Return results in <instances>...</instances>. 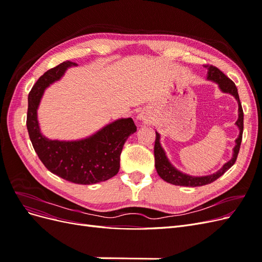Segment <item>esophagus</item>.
Segmentation results:
<instances>
[{"instance_id":"esophagus-1","label":"esophagus","mask_w":262,"mask_h":262,"mask_svg":"<svg viewBox=\"0 0 262 262\" xmlns=\"http://www.w3.org/2000/svg\"><path fill=\"white\" fill-rule=\"evenodd\" d=\"M138 119L139 120H141V121H144V122H147L148 121V119H149V117H148V115L146 114V113H141L139 116H138Z\"/></svg>"}]
</instances>
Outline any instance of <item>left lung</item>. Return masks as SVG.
Segmentation results:
<instances>
[{"mask_svg":"<svg viewBox=\"0 0 262 262\" xmlns=\"http://www.w3.org/2000/svg\"><path fill=\"white\" fill-rule=\"evenodd\" d=\"M205 68H208V78L211 81L216 82L220 86V89L224 93L232 94L233 96L238 101V120L236 121L237 126L239 128V136L236 139V145L234 147V154L233 158L229 162H227L223 167H222L219 171L210 176L204 177H192L185 175V173L180 172L175 167H172L171 164L168 162L167 157L165 155L164 149L162 148L160 144V134L156 132L155 138V144H154V156H155V168L157 170V173L160 175L162 179L165 181L169 182V184L176 185V186H185V187H199L209 185L211 182L215 181L217 178H220L223 173L232 167L235 164L237 156L239 153L241 143L243 139V130H244V112L242 108V104L238 96V92H237V87L235 86V83L228 78L220 69L211 64H205Z\"/></svg>","mask_w":262,"mask_h":262,"instance_id":"obj_1","label":"left lung"}]
</instances>
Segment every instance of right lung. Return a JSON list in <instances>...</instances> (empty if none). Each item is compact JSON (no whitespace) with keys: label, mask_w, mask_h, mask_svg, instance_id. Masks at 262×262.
Returning a JSON list of instances; mask_svg holds the SVG:
<instances>
[{"label":"right lung","mask_w":262,"mask_h":262,"mask_svg":"<svg viewBox=\"0 0 262 262\" xmlns=\"http://www.w3.org/2000/svg\"><path fill=\"white\" fill-rule=\"evenodd\" d=\"M76 63L64 61L39 77L28 95L27 130L31 144L46 168L68 181L93 185L117 175L123 145L137 125L131 118L106 125L94 136L81 141H58L43 137L37 120V108L42 93Z\"/></svg>","instance_id":"obj_1"}]
</instances>
